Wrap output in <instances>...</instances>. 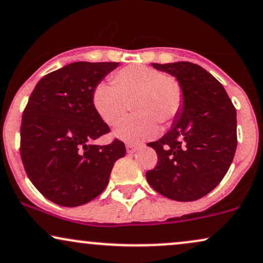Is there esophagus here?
Segmentation results:
<instances>
[{"label": "esophagus", "mask_w": 263, "mask_h": 263, "mask_svg": "<svg viewBox=\"0 0 263 263\" xmlns=\"http://www.w3.org/2000/svg\"><path fill=\"white\" fill-rule=\"evenodd\" d=\"M139 148V144H136V143H127L126 144V149H127V153H136L138 151Z\"/></svg>", "instance_id": "esophagus-1"}]
</instances>
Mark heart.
I'll return each mask as SVG.
<instances>
[{"label": "heart", "mask_w": 263, "mask_h": 263, "mask_svg": "<svg viewBox=\"0 0 263 263\" xmlns=\"http://www.w3.org/2000/svg\"><path fill=\"white\" fill-rule=\"evenodd\" d=\"M128 116L116 126V137L125 141H139L154 137L158 124L171 125L183 108V87L174 76L143 64H132L116 71L110 82H99L93 89L92 104L108 125H115L124 118L127 101L134 99Z\"/></svg>", "instance_id": "heart-1"}]
</instances>
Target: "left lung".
I'll return each instance as SVG.
<instances>
[{"label":"left lung","instance_id":"8db88e82","mask_svg":"<svg viewBox=\"0 0 263 263\" xmlns=\"http://www.w3.org/2000/svg\"><path fill=\"white\" fill-rule=\"evenodd\" d=\"M183 87V108L171 128L148 143L158 165L145 174L152 188L177 201L198 200L227 174L237 149V111L220 82L189 62L158 64Z\"/></svg>","mask_w":263,"mask_h":263}]
</instances>
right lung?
I'll list each match as a JSON object with an SVG mask.
<instances>
[{"instance_id":"right-lung-1","label":"right lung","mask_w":263,"mask_h":263,"mask_svg":"<svg viewBox=\"0 0 263 263\" xmlns=\"http://www.w3.org/2000/svg\"><path fill=\"white\" fill-rule=\"evenodd\" d=\"M119 64L70 63L43 76L30 96L22 118V161L32 184L54 204L75 208L97 198L126 154L119 139L91 143L110 131L93 108V89Z\"/></svg>"}]
</instances>
